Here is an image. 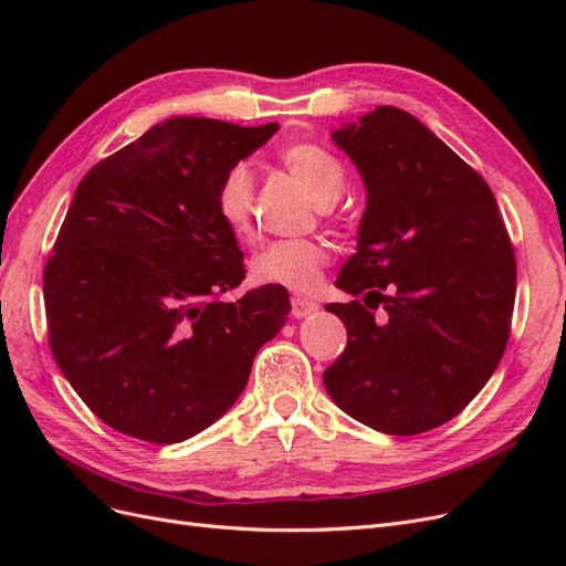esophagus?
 <instances>
[{
  "instance_id": "obj_1",
  "label": "esophagus",
  "mask_w": 566,
  "mask_h": 566,
  "mask_svg": "<svg viewBox=\"0 0 566 566\" xmlns=\"http://www.w3.org/2000/svg\"><path fill=\"white\" fill-rule=\"evenodd\" d=\"M316 310H318V304H316L314 300H310V297H293V316H295V318L310 316V314H314Z\"/></svg>"
}]
</instances>
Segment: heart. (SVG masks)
I'll list each match as a JSON object with an SVG mask.
<instances>
[{"label": "heart", "mask_w": 566, "mask_h": 566, "mask_svg": "<svg viewBox=\"0 0 566 566\" xmlns=\"http://www.w3.org/2000/svg\"><path fill=\"white\" fill-rule=\"evenodd\" d=\"M279 160L321 208L342 196L347 184L345 165L323 146L300 142L281 148ZM214 212L235 241H250L252 235V175L238 163L221 175L214 191ZM331 245L323 238H295V241L269 243L252 256L250 273L260 285H281L295 293H310L331 262Z\"/></svg>", "instance_id": "1"}]
</instances>
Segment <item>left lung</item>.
<instances>
[{
  "mask_svg": "<svg viewBox=\"0 0 566 566\" xmlns=\"http://www.w3.org/2000/svg\"><path fill=\"white\" fill-rule=\"evenodd\" d=\"M366 184L358 250L328 304L347 349L323 373L331 399L385 434L449 422L499 368L517 264L489 184L410 113L378 106L333 132Z\"/></svg>",
  "mask_w": 566,
  "mask_h": 566,
  "instance_id": "obj_1",
  "label": "left lung"
}]
</instances>
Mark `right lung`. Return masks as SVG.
<instances>
[{"mask_svg":"<svg viewBox=\"0 0 566 566\" xmlns=\"http://www.w3.org/2000/svg\"><path fill=\"white\" fill-rule=\"evenodd\" d=\"M276 129L172 117L80 181L44 266L49 345L113 430L150 443L196 437L241 397L254 354L283 328L281 285L219 300L245 266L214 212L221 175Z\"/></svg>","mask_w":566,"mask_h":566,"instance_id":"right-lung-1","label":"right lung"}]
</instances>
